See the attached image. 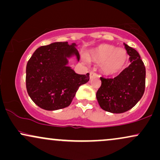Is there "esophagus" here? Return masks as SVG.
<instances>
[{
	"mask_svg": "<svg viewBox=\"0 0 160 160\" xmlns=\"http://www.w3.org/2000/svg\"><path fill=\"white\" fill-rule=\"evenodd\" d=\"M98 75L96 74V73H95L94 71H91L90 72V74H89V78H90V79H92V78H94V77H98Z\"/></svg>",
	"mask_w": 160,
	"mask_h": 160,
	"instance_id": "34e87169",
	"label": "esophagus"
}]
</instances>
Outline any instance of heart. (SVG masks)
<instances>
[{
  "label": "heart",
  "instance_id": "heart-1",
  "mask_svg": "<svg viewBox=\"0 0 160 160\" xmlns=\"http://www.w3.org/2000/svg\"><path fill=\"white\" fill-rule=\"evenodd\" d=\"M90 58L98 64H102L104 74L113 76L123 69L128 59V55L123 49H115L109 44L99 45L90 52Z\"/></svg>",
  "mask_w": 160,
  "mask_h": 160
}]
</instances>
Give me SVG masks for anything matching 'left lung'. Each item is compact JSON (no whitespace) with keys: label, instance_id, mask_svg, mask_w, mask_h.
<instances>
[{"label":"left lung","instance_id":"1","mask_svg":"<svg viewBox=\"0 0 160 160\" xmlns=\"http://www.w3.org/2000/svg\"><path fill=\"white\" fill-rule=\"evenodd\" d=\"M131 63L114 78H101L102 86L96 98L108 112L121 113L132 109L144 95L146 69L139 53L124 43Z\"/></svg>","mask_w":160,"mask_h":160}]
</instances>
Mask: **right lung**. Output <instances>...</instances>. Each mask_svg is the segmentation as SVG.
I'll return each mask as SVG.
<instances>
[{
	"label": "right lung",
	"mask_w": 160,
	"mask_h": 160,
	"mask_svg": "<svg viewBox=\"0 0 160 160\" xmlns=\"http://www.w3.org/2000/svg\"><path fill=\"white\" fill-rule=\"evenodd\" d=\"M76 44L56 42L42 46L33 53L26 66L28 94L38 107L56 111L68 107L80 86L89 80V74H78L67 66L68 58L80 54Z\"/></svg>",
	"instance_id": "add662e5"
}]
</instances>
